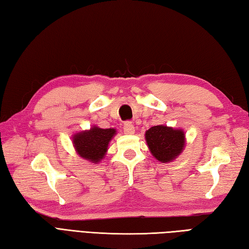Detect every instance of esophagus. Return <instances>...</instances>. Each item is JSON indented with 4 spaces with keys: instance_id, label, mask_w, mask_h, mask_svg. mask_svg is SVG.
Instances as JSON below:
<instances>
[{
    "instance_id": "obj_1",
    "label": "esophagus",
    "mask_w": 249,
    "mask_h": 249,
    "mask_svg": "<svg viewBox=\"0 0 249 249\" xmlns=\"http://www.w3.org/2000/svg\"><path fill=\"white\" fill-rule=\"evenodd\" d=\"M124 133L126 135H134L135 134V126L130 123V122H127V123L124 124Z\"/></svg>"
}]
</instances>
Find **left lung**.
Masks as SVG:
<instances>
[{
  "mask_svg": "<svg viewBox=\"0 0 249 249\" xmlns=\"http://www.w3.org/2000/svg\"><path fill=\"white\" fill-rule=\"evenodd\" d=\"M145 141L151 154L161 163L171 162L182 154L186 138L182 128L156 125L145 131Z\"/></svg>",
  "mask_w": 249,
  "mask_h": 249,
  "instance_id": "8db88e82",
  "label": "left lung"
}]
</instances>
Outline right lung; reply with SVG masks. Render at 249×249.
Wrapping results in <instances>:
<instances>
[{"label": "right lung", "mask_w": 249, "mask_h": 249, "mask_svg": "<svg viewBox=\"0 0 249 249\" xmlns=\"http://www.w3.org/2000/svg\"><path fill=\"white\" fill-rule=\"evenodd\" d=\"M115 135V128L104 129L97 125H93L89 129L73 134L71 137L72 145L79 156L96 165L105 158L110 141Z\"/></svg>", "instance_id": "1"}]
</instances>
